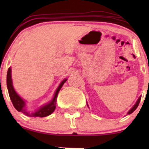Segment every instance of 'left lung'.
<instances>
[{"instance_id": "1", "label": "left lung", "mask_w": 149, "mask_h": 149, "mask_svg": "<svg viewBox=\"0 0 149 149\" xmlns=\"http://www.w3.org/2000/svg\"><path fill=\"white\" fill-rule=\"evenodd\" d=\"M140 100H141V97H139V98L138 99V100H137V101H136V104H135L134 105V107H133L132 108V109H130V110L129 111H128L127 114H131L132 113H133V112L135 110H136V108H137L138 106H139V102H140Z\"/></svg>"}]
</instances>
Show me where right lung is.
<instances>
[{
    "label": "right lung",
    "mask_w": 149,
    "mask_h": 149,
    "mask_svg": "<svg viewBox=\"0 0 149 149\" xmlns=\"http://www.w3.org/2000/svg\"><path fill=\"white\" fill-rule=\"evenodd\" d=\"M11 68L8 69V73H7V87H8V93H9V96L10 100L12 101L14 107L18 111L22 112L24 115L29 116V117H46V116L50 115L54 112V109L56 108V103H57V98L58 93H59V90L62 87V85L64 84L65 82L66 81V79L63 80L59 85L57 90H56L55 93H54V97L52 100L49 102L48 104H46L45 105L42 106L38 109L37 111L34 112H29L26 110L25 105L26 103L24 100L22 99L18 95V94L15 92L14 87L13 85V80H12L11 78Z\"/></svg>",
    "instance_id": "add662e5"
}]
</instances>
